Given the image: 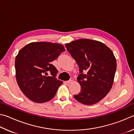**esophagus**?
Masks as SVG:
<instances>
[{"mask_svg": "<svg viewBox=\"0 0 134 134\" xmlns=\"http://www.w3.org/2000/svg\"><path fill=\"white\" fill-rule=\"evenodd\" d=\"M73 80H74L73 78H70V79L69 80L67 81V83L68 84H69V83H72V81H73Z\"/></svg>", "mask_w": 134, "mask_h": 134, "instance_id": "1", "label": "esophagus"}]
</instances>
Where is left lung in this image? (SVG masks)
<instances>
[{
	"mask_svg": "<svg viewBox=\"0 0 134 134\" xmlns=\"http://www.w3.org/2000/svg\"><path fill=\"white\" fill-rule=\"evenodd\" d=\"M65 47L76 60L80 73L77 78L80 92L74 97L86 105L99 102L113 83L116 60L113 52L103 43L89 39L73 41Z\"/></svg>",
	"mask_w": 134,
	"mask_h": 134,
	"instance_id": "8db88e82",
	"label": "left lung"
}]
</instances>
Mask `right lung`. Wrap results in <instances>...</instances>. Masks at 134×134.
Returning a JSON list of instances; mask_svg holds the SVG:
<instances>
[{
    "label": "right lung",
    "instance_id": "add662e5",
    "mask_svg": "<svg viewBox=\"0 0 134 134\" xmlns=\"http://www.w3.org/2000/svg\"><path fill=\"white\" fill-rule=\"evenodd\" d=\"M64 51L60 44L39 42L29 43L19 51L15 58L16 79L29 100L41 103L55 96L63 81L55 77L58 70L51 62ZM48 72L50 76H46Z\"/></svg>",
    "mask_w": 134,
    "mask_h": 134
}]
</instances>
